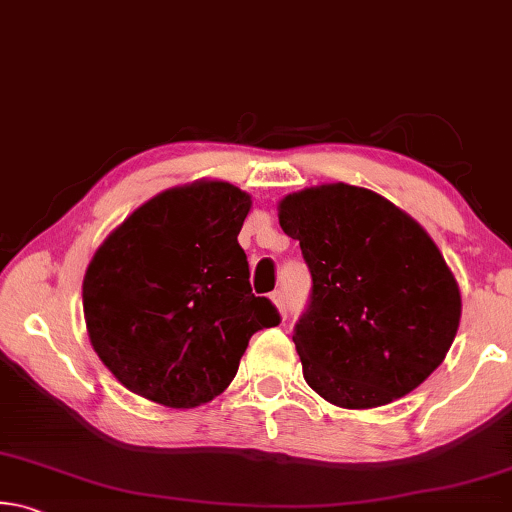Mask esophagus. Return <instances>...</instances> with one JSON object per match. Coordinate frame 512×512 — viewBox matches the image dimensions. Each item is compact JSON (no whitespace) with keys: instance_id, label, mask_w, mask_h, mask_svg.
<instances>
[{"instance_id":"34e87169","label":"esophagus","mask_w":512,"mask_h":512,"mask_svg":"<svg viewBox=\"0 0 512 512\" xmlns=\"http://www.w3.org/2000/svg\"><path fill=\"white\" fill-rule=\"evenodd\" d=\"M271 300H273V305L277 307V311H280V316H287V298H284V293L273 291Z\"/></svg>"}]
</instances>
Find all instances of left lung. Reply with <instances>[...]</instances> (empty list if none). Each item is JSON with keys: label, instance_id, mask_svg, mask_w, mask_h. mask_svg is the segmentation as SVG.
<instances>
[{"label": "left lung", "instance_id": "8db88e82", "mask_svg": "<svg viewBox=\"0 0 512 512\" xmlns=\"http://www.w3.org/2000/svg\"><path fill=\"white\" fill-rule=\"evenodd\" d=\"M277 219L314 280L293 334L307 384L341 409H375L418 388L461 323L458 282L427 230L345 183L284 196Z\"/></svg>", "mask_w": 512, "mask_h": 512}]
</instances>
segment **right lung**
I'll list each match as a JSON object with an SVG mask.
<instances>
[{"mask_svg":"<svg viewBox=\"0 0 512 512\" xmlns=\"http://www.w3.org/2000/svg\"><path fill=\"white\" fill-rule=\"evenodd\" d=\"M250 194L223 180L164 189L97 248L83 277L94 352L119 384L169 409L221 395L257 329L280 314L250 289L237 235Z\"/></svg>","mask_w":512,"mask_h":512,"instance_id":"add662e5","label":"right lung"}]
</instances>
